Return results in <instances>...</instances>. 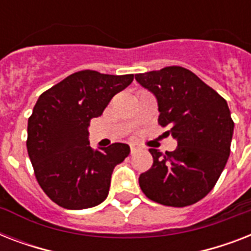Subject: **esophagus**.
I'll return each instance as SVG.
<instances>
[{"instance_id":"1","label":"esophagus","mask_w":251,"mask_h":251,"mask_svg":"<svg viewBox=\"0 0 251 251\" xmlns=\"http://www.w3.org/2000/svg\"><path fill=\"white\" fill-rule=\"evenodd\" d=\"M139 150H141V147H138L135 143H130V151H131V153H135Z\"/></svg>"}]
</instances>
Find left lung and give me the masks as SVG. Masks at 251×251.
I'll list each match as a JSON object with an SVG mask.
<instances>
[{
  "mask_svg": "<svg viewBox=\"0 0 251 251\" xmlns=\"http://www.w3.org/2000/svg\"><path fill=\"white\" fill-rule=\"evenodd\" d=\"M135 80L156 98L157 121L177 141L172 152L150 150L153 164L139 176L142 191L164 206H190L212 190L229 157L234 124L228 104L181 66L137 74Z\"/></svg>",
  "mask_w": 251,
  "mask_h": 251,
  "instance_id": "obj_1",
  "label": "left lung"
}]
</instances>
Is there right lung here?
Listing matches in <instances>:
<instances>
[{"instance_id": "1", "label": "right lung", "mask_w": 251, "mask_h": 251, "mask_svg": "<svg viewBox=\"0 0 251 251\" xmlns=\"http://www.w3.org/2000/svg\"><path fill=\"white\" fill-rule=\"evenodd\" d=\"M133 74L74 73L37 99L27 127V151L39 185L58 206L83 210L100 204L109 193L116 165L129 156L126 143L94 151L88 141L92 118L100 117Z\"/></svg>"}]
</instances>
